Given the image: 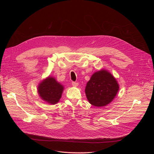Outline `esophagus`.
<instances>
[{
  "mask_svg": "<svg viewBox=\"0 0 154 154\" xmlns=\"http://www.w3.org/2000/svg\"><path fill=\"white\" fill-rule=\"evenodd\" d=\"M72 85L73 87H77L78 85V83H77V82H72Z\"/></svg>",
  "mask_w": 154,
  "mask_h": 154,
  "instance_id": "34e87169",
  "label": "esophagus"
}]
</instances>
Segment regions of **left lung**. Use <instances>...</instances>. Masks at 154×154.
<instances>
[{
  "label": "left lung",
  "mask_w": 154,
  "mask_h": 154,
  "mask_svg": "<svg viewBox=\"0 0 154 154\" xmlns=\"http://www.w3.org/2000/svg\"><path fill=\"white\" fill-rule=\"evenodd\" d=\"M119 89V83L112 74L106 69H101L91 76L87 83L85 92L91 105L101 107L113 101Z\"/></svg>",
  "instance_id": "obj_1"
}]
</instances>
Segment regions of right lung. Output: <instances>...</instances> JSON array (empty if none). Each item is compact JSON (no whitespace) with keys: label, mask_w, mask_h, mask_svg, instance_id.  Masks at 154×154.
I'll list each match as a JSON object with an SVG mask.
<instances>
[{"label":"right lung","mask_w":154,"mask_h":154,"mask_svg":"<svg viewBox=\"0 0 154 154\" xmlns=\"http://www.w3.org/2000/svg\"><path fill=\"white\" fill-rule=\"evenodd\" d=\"M64 87L53 76H48L40 82L38 94L40 98L51 105L58 103L61 98Z\"/></svg>","instance_id":"obj_1"}]
</instances>
